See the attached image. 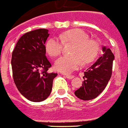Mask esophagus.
<instances>
[{
  "mask_svg": "<svg viewBox=\"0 0 128 128\" xmlns=\"http://www.w3.org/2000/svg\"><path fill=\"white\" fill-rule=\"evenodd\" d=\"M65 76L67 77L69 79H72V78H73L74 77L73 75H70V74H65Z\"/></svg>",
  "mask_w": 128,
  "mask_h": 128,
  "instance_id": "1",
  "label": "esophagus"
}]
</instances>
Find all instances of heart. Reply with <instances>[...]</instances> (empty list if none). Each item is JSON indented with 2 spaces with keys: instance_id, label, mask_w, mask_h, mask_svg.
I'll list each match as a JSON object with an SVG mask.
<instances>
[{
  "instance_id": "obj_1",
  "label": "heart",
  "mask_w": 128,
  "mask_h": 128,
  "mask_svg": "<svg viewBox=\"0 0 128 128\" xmlns=\"http://www.w3.org/2000/svg\"><path fill=\"white\" fill-rule=\"evenodd\" d=\"M59 38H51L48 40L45 48L52 57H56L62 50L63 43H72L70 55L60 57L55 62L56 70L64 73L74 71L82 65L92 62L97 56L99 52V44L96 40L89 39L88 34L80 29H74L66 31L60 34Z\"/></svg>"
}]
</instances>
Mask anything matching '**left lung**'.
I'll list each match as a JSON object with an SVG mask.
<instances>
[{
    "instance_id": "left-lung-1",
    "label": "left lung",
    "mask_w": 128,
    "mask_h": 128,
    "mask_svg": "<svg viewBox=\"0 0 128 128\" xmlns=\"http://www.w3.org/2000/svg\"><path fill=\"white\" fill-rule=\"evenodd\" d=\"M114 56L110 48L103 47V54L84 72L82 87L75 91L77 97L84 100L94 99L104 90L112 73Z\"/></svg>"
}]
</instances>
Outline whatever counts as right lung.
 Returning a JSON list of instances; mask_svg holds the SVG:
<instances>
[{"label":"right lung","instance_id":"add662e5","mask_svg":"<svg viewBox=\"0 0 128 128\" xmlns=\"http://www.w3.org/2000/svg\"><path fill=\"white\" fill-rule=\"evenodd\" d=\"M47 29L25 33L16 43L12 52V68L16 88L27 99L33 102L45 100L52 89L56 73L48 70L51 63L45 56Z\"/></svg>","mask_w":128,"mask_h":128}]
</instances>
